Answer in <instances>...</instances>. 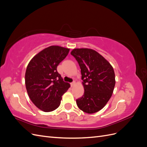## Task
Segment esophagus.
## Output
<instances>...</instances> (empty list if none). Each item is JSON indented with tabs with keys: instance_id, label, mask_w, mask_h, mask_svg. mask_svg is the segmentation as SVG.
<instances>
[{
	"instance_id": "esophagus-1",
	"label": "esophagus",
	"mask_w": 147,
	"mask_h": 147,
	"mask_svg": "<svg viewBox=\"0 0 147 147\" xmlns=\"http://www.w3.org/2000/svg\"><path fill=\"white\" fill-rule=\"evenodd\" d=\"M75 84H76V83H75V81H74L73 82H72V83H70V85H71V86L73 87V86H74L75 85Z\"/></svg>"
}]
</instances>
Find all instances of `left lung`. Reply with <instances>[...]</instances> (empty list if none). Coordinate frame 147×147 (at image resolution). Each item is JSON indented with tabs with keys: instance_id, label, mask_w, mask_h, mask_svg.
<instances>
[{
	"instance_id": "left-lung-1",
	"label": "left lung",
	"mask_w": 147,
	"mask_h": 147,
	"mask_svg": "<svg viewBox=\"0 0 147 147\" xmlns=\"http://www.w3.org/2000/svg\"><path fill=\"white\" fill-rule=\"evenodd\" d=\"M72 55L81 69L84 94L76 100L78 108L94 113L104 107L112 96L115 85L113 67L94 50L75 48Z\"/></svg>"
}]
</instances>
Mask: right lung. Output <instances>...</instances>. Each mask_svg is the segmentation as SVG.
Instances as JSON below:
<instances>
[{"label": "right lung", "mask_w": 147, "mask_h": 147, "mask_svg": "<svg viewBox=\"0 0 147 147\" xmlns=\"http://www.w3.org/2000/svg\"><path fill=\"white\" fill-rule=\"evenodd\" d=\"M69 50L50 46L33 57L28 65L25 74L26 90L33 104L43 112H52L58 107L62 96L70 86L57 71V65Z\"/></svg>", "instance_id": "right-lung-1"}]
</instances>
